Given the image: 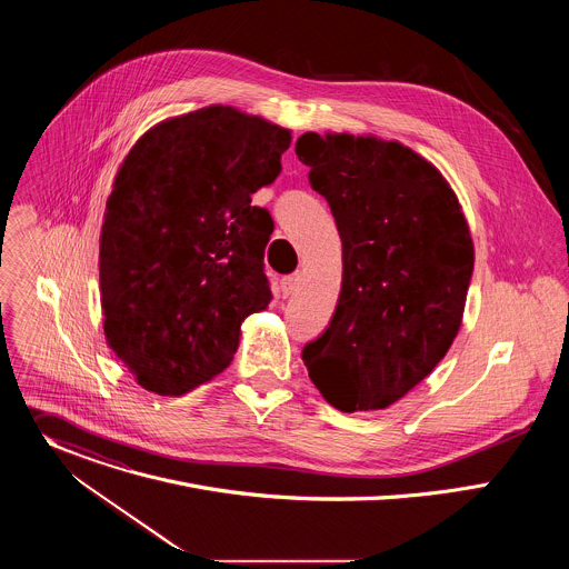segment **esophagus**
<instances>
[{
    "instance_id": "esophagus-1",
    "label": "esophagus",
    "mask_w": 569,
    "mask_h": 569,
    "mask_svg": "<svg viewBox=\"0 0 569 569\" xmlns=\"http://www.w3.org/2000/svg\"><path fill=\"white\" fill-rule=\"evenodd\" d=\"M299 281H301V274H299V272L283 277V279H281V290H283V295H286V297H288V295H292V292L297 290Z\"/></svg>"
}]
</instances>
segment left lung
Masks as SVG:
<instances>
[{
  "label": "left lung",
  "instance_id": "8db88e82",
  "mask_svg": "<svg viewBox=\"0 0 569 569\" xmlns=\"http://www.w3.org/2000/svg\"><path fill=\"white\" fill-rule=\"evenodd\" d=\"M295 150L342 240L336 315L301 358L333 408L378 412L428 378L461 329L468 220L439 169L400 141L306 132Z\"/></svg>",
  "mask_w": 569,
  "mask_h": 569
}]
</instances>
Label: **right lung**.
I'll return each mask as SVG.
<instances>
[{
  "label": "right lung",
  "mask_w": 569,
  "mask_h": 569,
  "mask_svg": "<svg viewBox=\"0 0 569 569\" xmlns=\"http://www.w3.org/2000/svg\"><path fill=\"white\" fill-rule=\"evenodd\" d=\"M288 128L231 106L143 132L106 202L99 279L108 347L134 380L182 396L229 367L240 323L272 295L274 229L252 193L281 173Z\"/></svg>",
  "instance_id": "add662e5"
}]
</instances>
